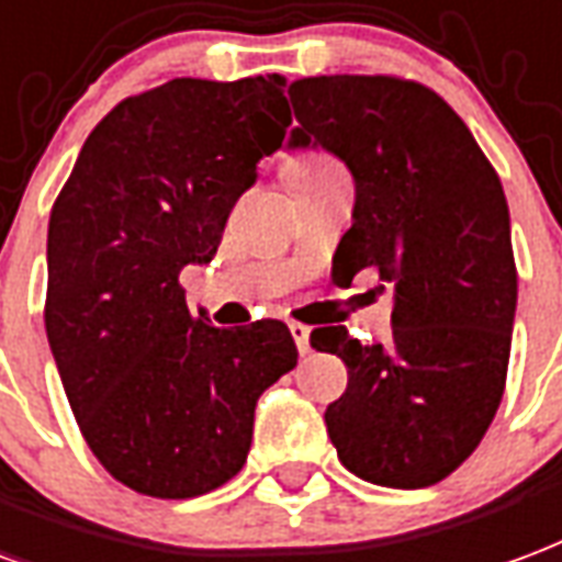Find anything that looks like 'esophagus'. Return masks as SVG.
Masks as SVG:
<instances>
[{
	"instance_id": "1",
	"label": "esophagus",
	"mask_w": 562,
	"mask_h": 562,
	"mask_svg": "<svg viewBox=\"0 0 562 562\" xmlns=\"http://www.w3.org/2000/svg\"><path fill=\"white\" fill-rule=\"evenodd\" d=\"M289 330H292L294 342H297V351H301L303 357L310 355V351H313V345H310V327L301 322H292L289 324Z\"/></svg>"
}]
</instances>
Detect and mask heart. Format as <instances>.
Segmentation results:
<instances>
[{
  "mask_svg": "<svg viewBox=\"0 0 562 562\" xmlns=\"http://www.w3.org/2000/svg\"><path fill=\"white\" fill-rule=\"evenodd\" d=\"M322 164H327V160H322V157H310V160H303L301 169H310V166H322Z\"/></svg>",
  "mask_w": 562,
  "mask_h": 562,
  "instance_id": "1",
  "label": "heart"
}]
</instances>
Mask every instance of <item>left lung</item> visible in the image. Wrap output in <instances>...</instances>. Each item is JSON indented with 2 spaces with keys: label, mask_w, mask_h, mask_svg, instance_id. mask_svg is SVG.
Listing matches in <instances>:
<instances>
[{
  "label": "left lung",
  "mask_w": 562,
  "mask_h": 562,
  "mask_svg": "<svg viewBox=\"0 0 562 562\" xmlns=\"http://www.w3.org/2000/svg\"><path fill=\"white\" fill-rule=\"evenodd\" d=\"M289 98L285 148H324L355 178L334 280L372 268L396 289L386 342L351 339L342 324L310 336L348 366L327 435L360 480L426 488L480 447L503 398L518 277L501 178L419 82L306 77Z\"/></svg>",
  "instance_id": "1"
}]
</instances>
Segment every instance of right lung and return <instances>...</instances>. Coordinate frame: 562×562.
<instances>
[{"label": "right lung", "instance_id": "1", "mask_svg": "<svg viewBox=\"0 0 562 562\" xmlns=\"http://www.w3.org/2000/svg\"><path fill=\"white\" fill-rule=\"evenodd\" d=\"M280 74L169 80L82 145L49 214L47 339L80 431L127 488L184 501L247 461L256 402L297 366L277 318L214 327L178 273L205 265L282 145Z\"/></svg>", "mask_w": 562, "mask_h": 562}]
</instances>
